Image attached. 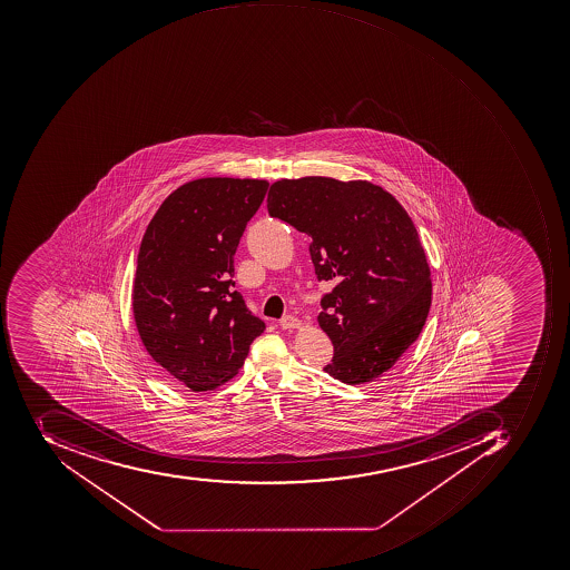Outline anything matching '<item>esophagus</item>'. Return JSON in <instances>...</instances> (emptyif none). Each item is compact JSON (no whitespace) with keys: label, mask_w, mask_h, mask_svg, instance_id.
<instances>
[{"label":"esophagus","mask_w":570,"mask_h":570,"mask_svg":"<svg viewBox=\"0 0 570 570\" xmlns=\"http://www.w3.org/2000/svg\"><path fill=\"white\" fill-rule=\"evenodd\" d=\"M301 325H303L301 320L295 318V316H292V314H287V316H283V318L279 320V326L285 330L298 328Z\"/></svg>","instance_id":"34e87169"}]
</instances>
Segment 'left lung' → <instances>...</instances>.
I'll list each match as a JSON object with an SVG mask.
<instances>
[{
    "label": "left lung",
    "mask_w": 570,
    "mask_h": 570,
    "mask_svg": "<svg viewBox=\"0 0 570 570\" xmlns=\"http://www.w3.org/2000/svg\"><path fill=\"white\" fill-rule=\"evenodd\" d=\"M269 216L313 238L314 273L335 287L320 301L333 344L325 372L347 385L372 382L419 338L432 282L411 217L382 186L323 176L282 179Z\"/></svg>",
    "instance_id": "obj_1"
}]
</instances>
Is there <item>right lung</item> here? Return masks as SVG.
<instances>
[{
  "label": "right lung",
  "mask_w": 570,
  "mask_h": 570,
  "mask_svg": "<svg viewBox=\"0 0 570 570\" xmlns=\"http://www.w3.org/2000/svg\"><path fill=\"white\" fill-rule=\"evenodd\" d=\"M269 183L202 178L173 191L138 254L132 313L166 379L194 392L237 375L266 325L235 291L233 256Z\"/></svg>",
  "instance_id": "1"
}]
</instances>
